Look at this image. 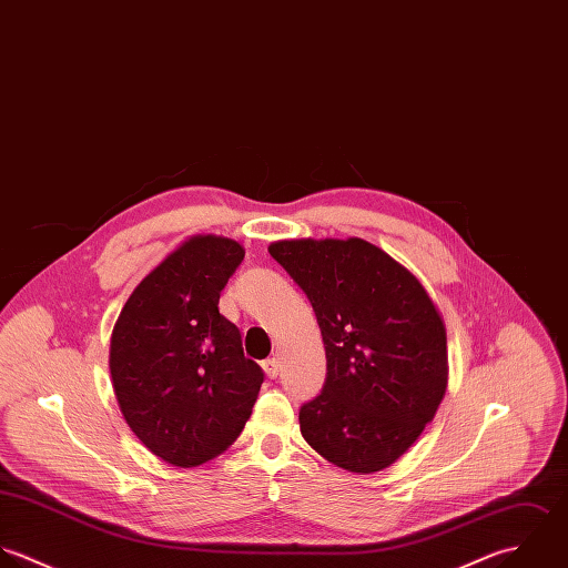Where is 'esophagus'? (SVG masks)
Segmentation results:
<instances>
[{"label": "esophagus", "mask_w": 568, "mask_h": 568, "mask_svg": "<svg viewBox=\"0 0 568 568\" xmlns=\"http://www.w3.org/2000/svg\"><path fill=\"white\" fill-rule=\"evenodd\" d=\"M262 368H264V373H266V377L275 378L280 375V371H282V364H280V359H275V357H271V359H266L264 364H262Z\"/></svg>", "instance_id": "obj_1"}]
</instances>
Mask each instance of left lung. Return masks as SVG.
I'll use <instances>...</instances> for the list:
<instances>
[{
	"instance_id": "1",
	"label": "left lung",
	"mask_w": 568,
	"mask_h": 568,
	"mask_svg": "<svg viewBox=\"0 0 568 568\" xmlns=\"http://www.w3.org/2000/svg\"><path fill=\"white\" fill-rule=\"evenodd\" d=\"M268 253L313 304L326 383L300 409L328 463L375 474L434 418L449 378L445 322L420 280L362 237L277 240Z\"/></svg>"
}]
</instances>
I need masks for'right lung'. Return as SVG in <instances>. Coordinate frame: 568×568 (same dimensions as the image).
<instances>
[{"label":"right lung","mask_w":568,"mask_h":568,"mask_svg":"<svg viewBox=\"0 0 568 568\" xmlns=\"http://www.w3.org/2000/svg\"><path fill=\"white\" fill-rule=\"evenodd\" d=\"M242 260L231 237L191 235L141 280L112 331L110 375L123 418L174 467H197L233 445L264 381L217 311Z\"/></svg>","instance_id":"1"}]
</instances>
